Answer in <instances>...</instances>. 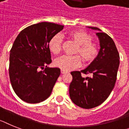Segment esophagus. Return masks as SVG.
Returning <instances> with one entry per match:
<instances>
[{
  "instance_id": "obj_1",
  "label": "esophagus",
  "mask_w": 129,
  "mask_h": 129,
  "mask_svg": "<svg viewBox=\"0 0 129 129\" xmlns=\"http://www.w3.org/2000/svg\"><path fill=\"white\" fill-rule=\"evenodd\" d=\"M68 71H66V70H61V73L62 74H64V73H67Z\"/></svg>"
}]
</instances>
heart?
Instances as JSON below:
<instances>
[{
	"label": "heart",
	"instance_id": "1",
	"mask_svg": "<svg viewBox=\"0 0 129 129\" xmlns=\"http://www.w3.org/2000/svg\"><path fill=\"white\" fill-rule=\"evenodd\" d=\"M68 39L77 44L75 54H79L85 63H90L96 58L98 54V46L92 42V37L88 33L82 30H73L68 33ZM62 39L59 35H56L49 41L50 50L54 54H58L61 49ZM55 66L61 70L70 71L78 68L81 63L79 56H63L56 59Z\"/></svg>",
	"mask_w": 129,
	"mask_h": 129
}]
</instances>
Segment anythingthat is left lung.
<instances>
[{"mask_svg":"<svg viewBox=\"0 0 129 129\" xmlns=\"http://www.w3.org/2000/svg\"><path fill=\"white\" fill-rule=\"evenodd\" d=\"M98 31L100 41L98 56L85 70L72 71L73 80L70 85V96L75 104L85 109L98 106L108 98L115 84L119 66V54L114 41L98 27H88ZM81 72L91 74L83 78Z\"/></svg>","mask_w":129,"mask_h":129,"instance_id":"obj_1","label":"left lung"}]
</instances>
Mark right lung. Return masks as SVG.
I'll return each instance as SVG.
<instances>
[{
	"label": "right lung",
	"instance_id": "1",
	"mask_svg": "<svg viewBox=\"0 0 129 129\" xmlns=\"http://www.w3.org/2000/svg\"><path fill=\"white\" fill-rule=\"evenodd\" d=\"M63 27L49 22L31 25L14 42L10 54V79L15 93L24 102L39 103L51 94L60 70L47 67L52 62L48 44Z\"/></svg>",
	"mask_w": 129,
	"mask_h": 129
}]
</instances>
